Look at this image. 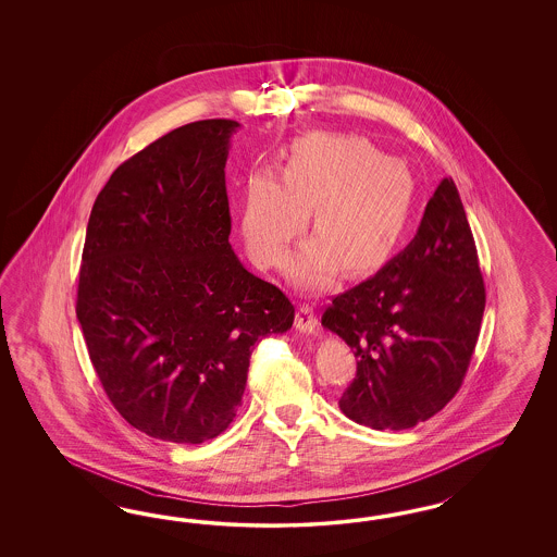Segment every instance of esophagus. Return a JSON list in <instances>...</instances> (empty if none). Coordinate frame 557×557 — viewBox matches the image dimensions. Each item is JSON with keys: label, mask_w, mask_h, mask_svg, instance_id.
Returning a JSON list of instances; mask_svg holds the SVG:
<instances>
[{"label": "esophagus", "mask_w": 557, "mask_h": 557, "mask_svg": "<svg viewBox=\"0 0 557 557\" xmlns=\"http://www.w3.org/2000/svg\"><path fill=\"white\" fill-rule=\"evenodd\" d=\"M317 326H319L317 312H314L308 304H302V306L298 308V312H296V329H298L300 333H314Z\"/></svg>", "instance_id": "1"}]
</instances>
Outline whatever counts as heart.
I'll return each mask as SVG.
<instances>
[{"mask_svg":"<svg viewBox=\"0 0 557 557\" xmlns=\"http://www.w3.org/2000/svg\"><path fill=\"white\" fill-rule=\"evenodd\" d=\"M414 175L368 138L308 133L286 152L280 180L253 171L243 186L240 231L255 263H286L310 210L317 235L292 263L308 289L331 286L337 265L347 275L380 268L396 249L414 206Z\"/></svg>","mask_w":557,"mask_h":557,"instance_id":"obj_1","label":"heart"}]
</instances>
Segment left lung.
<instances>
[{"label":"left lung","instance_id":"obj_1","mask_svg":"<svg viewBox=\"0 0 557 557\" xmlns=\"http://www.w3.org/2000/svg\"><path fill=\"white\" fill-rule=\"evenodd\" d=\"M486 306L472 228L451 177L438 184L405 251L333 298L322 326L357 357L338 408L377 431L437 414L461 388Z\"/></svg>","mask_w":557,"mask_h":557}]
</instances>
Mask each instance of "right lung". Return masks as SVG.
Segmentation results:
<instances>
[{"label":"right lung","mask_w":557,"mask_h":557,"mask_svg":"<svg viewBox=\"0 0 557 557\" xmlns=\"http://www.w3.org/2000/svg\"><path fill=\"white\" fill-rule=\"evenodd\" d=\"M235 120H198L124 161L91 208L77 321L110 403L135 429L203 443L233 422L259 338L294 306L245 270L224 165Z\"/></svg>","instance_id":"obj_1"}]
</instances>
